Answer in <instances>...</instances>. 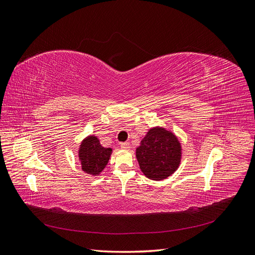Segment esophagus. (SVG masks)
<instances>
[{
    "mask_svg": "<svg viewBox=\"0 0 255 255\" xmlns=\"http://www.w3.org/2000/svg\"><path fill=\"white\" fill-rule=\"evenodd\" d=\"M120 146L122 149L128 150V149H129V143L128 142H122V143H120Z\"/></svg>",
    "mask_w": 255,
    "mask_h": 255,
    "instance_id": "1",
    "label": "esophagus"
}]
</instances>
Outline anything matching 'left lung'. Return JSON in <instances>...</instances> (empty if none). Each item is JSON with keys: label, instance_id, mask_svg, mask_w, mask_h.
I'll return each instance as SVG.
<instances>
[{"label": "left lung", "instance_id": "8db88e82", "mask_svg": "<svg viewBox=\"0 0 255 255\" xmlns=\"http://www.w3.org/2000/svg\"><path fill=\"white\" fill-rule=\"evenodd\" d=\"M136 157L146 177L155 181L164 180L180 165L181 143L169 130L151 128L136 149Z\"/></svg>", "mask_w": 255, "mask_h": 255}]
</instances>
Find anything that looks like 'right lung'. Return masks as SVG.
I'll use <instances>...</instances> for the list:
<instances>
[{"instance_id": "add662e5", "label": "right lung", "mask_w": 255, "mask_h": 255, "mask_svg": "<svg viewBox=\"0 0 255 255\" xmlns=\"http://www.w3.org/2000/svg\"><path fill=\"white\" fill-rule=\"evenodd\" d=\"M111 154L112 149L104 148L100 144V140L96 136L87 137L83 140L79 150L83 171L92 175L99 174L109 163Z\"/></svg>"}]
</instances>
